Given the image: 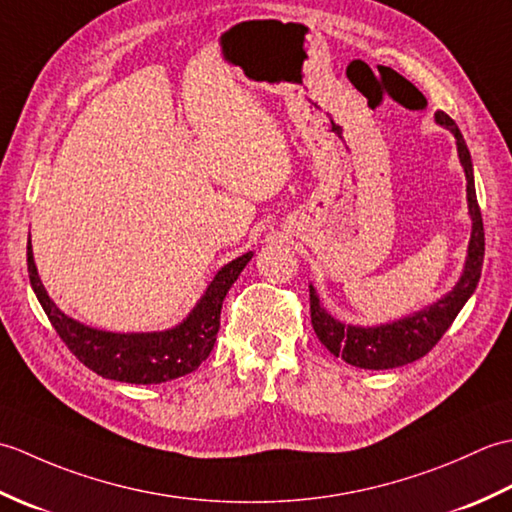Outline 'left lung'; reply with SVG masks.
Returning a JSON list of instances; mask_svg holds the SVG:
<instances>
[{"instance_id":"left-lung-1","label":"left lung","mask_w":512,"mask_h":512,"mask_svg":"<svg viewBox=\"0 0 512 512\" xmlns=\"http://www.w3.org/2000/svg\"><path fill=\"white\" fill-rule=\"evenodd\" d=\"M436 121L451 129L455 140H458V154L466 173V195H469L473 233L464 275L460 277L458 286H455L447 297L433 303L431 308L416 312L413 317L396 323L378 325V328H354V325H345L332 319L330 314L321 308L317 292L310 286V317L314 332H317L319 341L328 347L334 356H341L345 363H350L354 367L391 369L413 363L424 354H429L442 339V334L449 330V325L458 317V312L462 310L466 299L473 295L477 281H480L484 264V224L480 204H477L475 195L471 154L458 125H455L449 114L438 112Z\"/></svg>"}]
</instances>
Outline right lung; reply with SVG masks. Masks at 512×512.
I'll list each match as a JSON object with an SVG mask.
<instances>
[{
    "mask_svg": "<svg viewBox=\"0 0 512 512\" xmlns=\"http://www.w3.org/2000/svg\"><path fill=\"white\" fill-rule=\"evenodd\" d=\"M253 253L233 259L215 275L211 286L206 288L198 306L180 325L167 332L151 334H114L94 330L74 321L54 306L48 292L43 290L37 275L32 246L28 242V275L30 286L48 314L52 328L57 330L61 341L79 361L103 378L118 380L132 385H158L167 380L180 378L198 369L206 356L211 354L217 330H220L222 301L228 288L250 262Z\"/></svg>",
    "mask_w": 512,
    "mask_h": 512,
    "instance_id": "obj_1",
    "label": "right lung"
}]
</instances>
